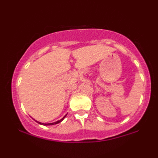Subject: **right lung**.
Here are the masks:
<instances>
[{"label":"right lung","instance_id":"add662e5","mask_svg":"<svg viewBox=\"0 0 158 158\" xmlns=\"http://www.w3.org/2000/svg\"><path fill=\"white\" fill-rule=\"evenodd\" d=\"M66 117V115L64 116V117H63L62 119H59V120H58V121H56V122H55V123H39V122H38L39 123H40V124H42V125H44V126H49V125H55V124H57V123H59L60 122H61V121L63 120V119H64V117Z\"/></svg>","mask_w":158,"mask_h":158}]
</instances>
